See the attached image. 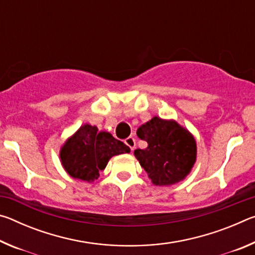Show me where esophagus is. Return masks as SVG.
<instances>
[{"label":"esophagus","mask_w":255,"mask_h":255,"mask_svg":"<svg viewBox=\"0 0 255 255\" xmlns=\"http://www.w3.org/2000/svg\"><path fill=\"white\" fill-rule=\"evenodd\" d=\"M125 144H126L129 148H130V150H133V148H135L136 146V140L135 138L133 137H128L125 139Z\"/></svg>","instance_id":"esophagus-1"}]
</instances>
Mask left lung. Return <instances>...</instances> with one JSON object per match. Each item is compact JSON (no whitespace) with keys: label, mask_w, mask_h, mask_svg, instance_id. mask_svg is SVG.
Instances as JSON below:
<instances>
[{"label":"left lung","mask_w":255,"mask_h":255,"mask_svg":"<svg viewBox=\"0 0 255 255\" xmlns=\"http://www.w3.org/2000/svg\"><path fill=\"white\" fill-rule=\"evenodd\" d=\"M137 136L147 141V147L133 154L154 184H173L190 173L196 162V140L178 123L154 117L137 129Z\"/></svg>","instance_id":"1"}]
</instances>
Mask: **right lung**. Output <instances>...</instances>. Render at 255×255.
Returning <instances> with one entry per match:
<instances>
[{"mask_svg":"<svg viewBox=\"0 0 255 255\" xmlns=\"http://www.w3.org/2000/svg\"><path fill=\"white\" fill-rule=\"evenodd\" d=\"M130 152L123 141L106 131H98L91 125H84L60 149V161L72 178L92 182L105 170L109 159L115 155Z\"/></svg>","mask_w":255,"mask_h":255,"instance_id":"add662e5","label":"right lung"}]
</instances>
